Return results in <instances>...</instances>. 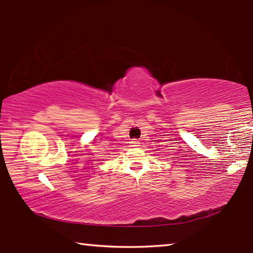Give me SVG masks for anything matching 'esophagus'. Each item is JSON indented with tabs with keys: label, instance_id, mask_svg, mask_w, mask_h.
Here are the masks:
<instances>
[{
	"label": "esophagus",
	"instance_id": "esophagus-1",
	"mask_svg": "<svg viewBox=\"0 0 253 253\" xmlns=\"http://www.w3.org/2000/svg\"><path fill=\"white\" fill-rule=\"evenodd\" d=\"M130 144H131V146H134V147L139 146V142L137 139H132L131 142H130Z\"/></svg>",
	"mask_w": 253,
	"mask_h": 253
}]
</instances>
